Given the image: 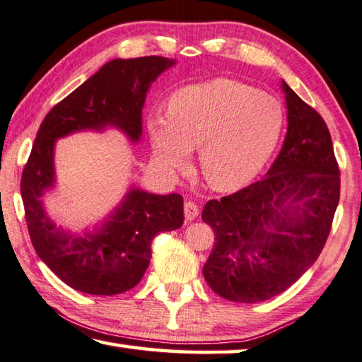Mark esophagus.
Returning a JSON list of instances; mask_svg holds the SVG:
<instances>
[{
	"label": "esophagus",
	"mask_w": 362,
	"mask_h": 362,
	"mask_svg": "<svg viewBox=\"0 0 362 362\" xmlns=\"http://www.w3.org/2000/svg\"><path fill=\"white\" fill-rule=\"evenodd\" d=\"M183 212H185V220L192 221L199 215V209L193 201H187L185 206H183Z\"/></svg>",
	"instance_id": "1"
}]
</instances>
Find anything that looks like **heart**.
<instances>
[{"label": "heart", "instance_id": "1", "mask_svg": "<svg viewBox=\"0 0 362 362\" xmlns=\"http://www.w3.org/2000/svg\"><path fill=\"white\" fill-rule=\"evenodd\" d=\"M284 122L277 98L242 82L215 78L177 90L169 98L168 115L148 117L147 128L161 166L185 169L192 150L199 148V170L207 185L234 192L264 168Z\"/></svg>", "mask_w": 362, "mask_h": 362}]
</instances>
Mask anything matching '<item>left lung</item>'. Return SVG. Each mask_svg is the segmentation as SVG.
<instances>
[{
  "label": "left lung",
  "mask_w": 362,
  "mask_h": 362,
  "mask_svg": "<svg viewBox=\"0 0 362 362\" xmlns=\"http://www.w3.org/2000/svg\"><path fill=\"white\" fill-rule=\"evenodd\" d=\"M281 88L288 131L266 177L202 210L215 233L204 279L233 302L253 304L288 290L320 256L340 198V170L323 117L285 82Z\"/></svg>",
  "instance_id": "1"
}]
</instances>
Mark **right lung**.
<instances>
[{
	"label": "right lung",
	"mask_w": 362,
	"mask_h": 362,
	"mask_svg": "<svg viewBox=\"0 0 362 362\" xmlns=\"http://www.w3.org/2000/svg\"><path fill=\"white\" fill-rule=\"evenodd\" d=\"M174 63L163 57L109 62L52 107L39 127L21 182L26 226L39 258L77 291L114 296L139 284L155 235L183 225V198L133 188L100 229L72 235L50 221L41 201L55 182V142L76 131L106 127L139 141L150 85Z\"/></svg>",
	"instance_id": "add662e5"
}]
</instances>
